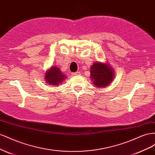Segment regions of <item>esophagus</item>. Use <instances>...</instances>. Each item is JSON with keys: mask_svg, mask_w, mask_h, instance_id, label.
<instances>
[{"mask_svg": "<svg viewBox=\"0 0 155 155\" xmlns=\"http://www.w3.org/2000/svg\"><path fill=\"white\" fill-rule=\"evenodd\" d=\"M73 76H79V75H80L81 73L79 72H74L72 74Z\"/></svg>", "mask_w": 155, "mask_h": 155, "instance_id": "obj_1", "label": "esophagus"}]
</instances>
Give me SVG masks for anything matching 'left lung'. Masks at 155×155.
I'll return each mask as SVG.
<instances>
[{"instance_id":"obj_1","label":"left lung","mask_w":155,"mask_h":155,"mask_svg":"<svg viewBox=\"0 0 155 155\" xmlns=\"http://www.w3.org/2000/svg\"><path fill=\"white\" fill-rule=\"evenodd\" d=\"M114 70L108 63H94L91 68V79L94 85L103 88L108 86L113 80Z\"/></svg>"}]
</instances>
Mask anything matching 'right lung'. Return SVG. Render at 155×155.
<instances>
[{
  "label": "right lung",
  "mask_w": 155,
  "mask_h": 155,
  "mask_svg": "<svg viewBox=\"0 0 155 155\" xmlns=\"http://www.w3.org/2000/svg\"><path fill=\"white\" fill-rule=\"evenodd\" d=\"M45 77V81L49 85L57 86L61 84L64 79L67 78V76L61 71V70L55 66L51 67L46 72Z\"/></svg>",
  "instance_id": "obj_1"
}]
</instances>
